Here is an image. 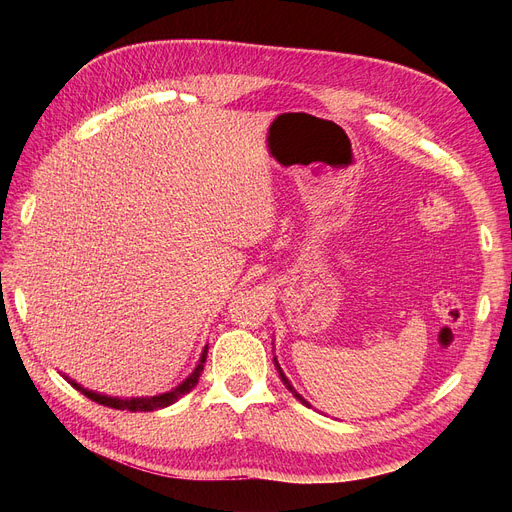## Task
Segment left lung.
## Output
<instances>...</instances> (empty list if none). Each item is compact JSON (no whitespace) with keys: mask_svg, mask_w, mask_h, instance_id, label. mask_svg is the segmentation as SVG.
I'll return each instance as SVG.
<instances>
[{"mask_svg":"<svg viewBox=\"0 0 512 512\" xmlns=\"http://www.w3.org/2000/svg\"><path fill=\"white\" fill-rule=\"evenodd\" d=\"M275 367H277V371H280V378H282V382H284V384H286V386H288V391H290V393H292V395H294V397H297V399H299V401H303V404H305V406H307V401H305V399H303V397H301V395H299V393H297V391H294V389H292V386H290V382H288V378H286V376H284V371H282V367H280V365H277V361H275Z\"/></svg>","mask_w":512,"mask_h":512,"instance_id":"1","label":"left lung"}]
</instances>
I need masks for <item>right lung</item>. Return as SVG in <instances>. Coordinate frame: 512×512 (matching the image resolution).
Instances as JSON below:
<instances>
[{"label":"right lung","instance_id":"1","mask_svg":"<svg viewBox=\"0 0 512 512\" xmlns=\"http://www.w3.org/2000/svg\"><path fill=\"white\" fill-rule=\"evenodd\" d=\"M205 361H207V346H205V350H203V356H200V363H198V367L192 371V376L185 380V382H181L175 391H170V393H162V395H156V397H141V399H119V397H106V395H98V393H94V391H87V389H83V386H79L76 382H72V380H68L76 391H81L87 399H91V401H96V404H100V406H108V408H115V410H130V412H153V410H160V408H166V406H170V404H175V401L181 397V395H185V393H190L194 386L198 384V378H200V371H203V367H205Z\"/></svg>","mask_w":512,"mask_h":512}]
</instances>
